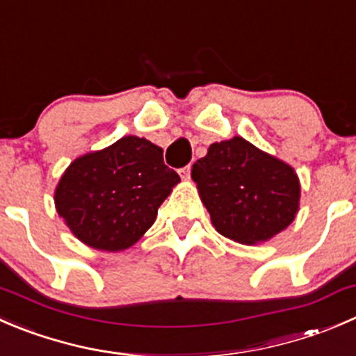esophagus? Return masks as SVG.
Instances as JSON below:
<instances>
[{"label": "esophagus", "mask_w": 356, "mask_h": 356, "mask_svg": "<svg viewBox=\"0 0 356 356\" xmlns=\"http://www.w3.org/2000/svg\"><path fill=\"white\" fill-rule=\"evenodd\" d=\"M179 174H181L182 179L191 177V165H186V167H182L181 170H179Z\"/></svg>", "instance_id": "1"}]
</instances>
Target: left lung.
I'll list each match as a JSON object with an SVG mask.
<instances>
[{"mask_svg":"<svg viewBox=\"0 0 356 356\" xmlns=\"http://www.w3.org/2000/svg\"><path fill=\"white\" fill-rule=\"evenodd\" d=\"M191 177L216 229L240 243L270 240L298 213L301 188L294 168L241 137L212 144L193 165Z\"/></svg>","mask_w":356,"mask_h":356,"instance_id":"obj_1","label":"left lung"}]
</instances>
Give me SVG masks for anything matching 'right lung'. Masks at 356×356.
<instances>
[{"instance_id":"right-lung-1","label":"right lung","mask_w":356,"mask_h":356,"mask_svg":"<svg viewBox=\"0 0 356 356\" xmlns=\"http://www.w3.org/2000/svg\"><path fill=\"white\" fill-rule=\"evenodd\" d=\"M179 181L161 147L129 136L72 161L55 189V205L83 243L116 252L153 226L158 207Z\"/></svg>"}]
</instances>
